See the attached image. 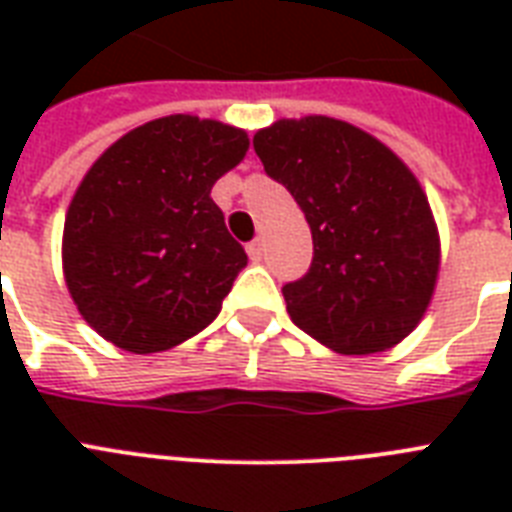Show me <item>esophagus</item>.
Segmentation results:
<instances>
[{"label":"esophagus","mask_w":512,"mask_h":512,"mask_svg":"<svg viewBox=\"0 0 512 512\" xmlns=\"http://www.w3.org/2000/svg\"><path fill=\"white\" fill-rule=\"evenodd\" d=\"M263 252H265V247H263V241H260V239L249 241V244H247V255H249V260H252V263H260V260H263Z\"/></svg>","instance_id":"1"}]
</instances>
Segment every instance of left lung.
Returning a JSON list of instances; mask_svg holds the SVG:
<instances>
[{"label": "left lung", "mask_w": 512, "mask_h": 512, "mask_svg": "<svg viewBox=\"0 0 512 512\" xmlns=\"http://www.w3.org/2000/svg\"><path fill=\"white\" fill-rule=\"evenodd\" d=\"M252 143L313 233L311 271L281 289L289 319L345 356L398 345L428 311L441 265L420 180L385 143L332 116L279 119Z\"/></svg>", "instance_id": "left-lung-1"}]
</instances>
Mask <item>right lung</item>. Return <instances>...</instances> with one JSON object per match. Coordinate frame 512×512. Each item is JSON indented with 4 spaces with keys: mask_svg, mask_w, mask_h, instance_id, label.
<instances>
[{
    "mask_svg": "<svg viewBox=\"0 0 512 512\" xmlns=\"http://www.w3.org/2000/svg\"><path fill=\"white\" fill-rule=\"evenodd\" d=\"M247 132L172 114L108 146L68 204L63 276L82 319L130 353H159L215 321L247 252L209 191Z\"/></svg>",
    "mask_w": 512,
    "mask_h": 512,
    "instance_id": "add662e5",
    "label": "right lung"
}]
</instances>
